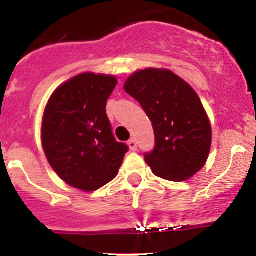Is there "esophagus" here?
<instances>
[{
	"mask_svg": "<svg viewBox=\"0 0 256 256\" xmlns=\"http://www.w3.org/2000/svg\"><path fill=\"white\" fill-rule=\"evenodd\" d=\"M128 146H130V148L132 151L137 150V142H136V140L134 138H130V141H128Z\"/></svg>",
	"mask_w": 256,
	"mask_h": 256,
	"instance_id": "34e87169",
	"label": "esophagus"
}]
</instances>
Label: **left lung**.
<instances>
[{
    "label": "left lung",
    "instance_id": "obj_1",
    "mask_svg": "<svg viewBox=\"0 0 256 256\" xmlns=\"http://www.w3.org/2000/svg\"><path fill=\"white\" fill-rule=\"evenodd\" d=\"M124 90L137 100L152 123L155 148L144 162L155 176L180 182L205 165L212 144V126L196 94L170 70H140Z\"/></svg>",
    "mask_w": 256,
    "mask_h": 256
}]
</instances>
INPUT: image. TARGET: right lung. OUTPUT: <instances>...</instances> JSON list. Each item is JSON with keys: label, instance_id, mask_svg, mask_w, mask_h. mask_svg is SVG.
Listing matches in <instances>:
<instances>
[{"label": "right lung", "instance_id": "right-lung-1", "mask_svg": "<svg viewBox=\"0 0 256 256\" xmlns=\"http://www.w3.org/2000/svg\"><path fill=\"white\" fill-rule=\"evenodd\" d=\"M116 82L112 76L79 74L61 84L44 108L47 160L61 180L82 191H96L114 180L128 151L115 140L106 115Z\"/></svg>", "mask_w": 256, "mask_h": 256}]
</instances>
